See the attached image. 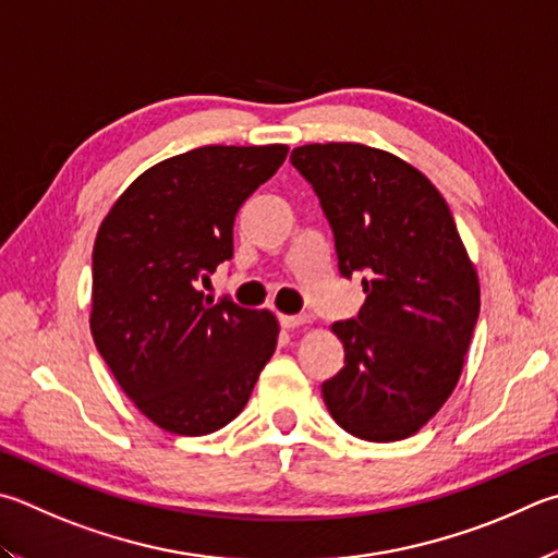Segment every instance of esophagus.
<instances>
[{
	"mask_svg": "<svg viewBox=\"0 0 558 558\" xmlns=\"http://www.w3.org/2000/svg\"><path fill=\"white\" fill-rule=\"evenodd\" d=\"M280 324L286 329H298V327H305V324H310V317L307 314H280Z\"/></svg>",
	"mask_w": 558,
	"mask_h": 558,
	"instance_id": "34e87169",
	"label": "esophagus"
}]
</instances>
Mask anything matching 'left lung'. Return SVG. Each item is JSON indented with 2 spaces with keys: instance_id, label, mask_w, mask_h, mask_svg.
Segmentation results:
<instances>
[{
  "instance_id": "8db88e82",
  "label": "left lung",
  "mask_w": 558,
  "mask_h": 558,
  "mask_svg": "<svg viewBox=\"0 0 558 558\" xmlns=\"http://www.w3.org/2000/svg\"><path fill=\"white\" fill-rule=\"evenodd\" d=\"M290 163L317 192L356 319L333 322L343 368L322 383L341 429L366 441L420 432L461 378L481 312L478 272L447 199L417 168L363 144H307Z\"/></svg>"
}]
</instances>
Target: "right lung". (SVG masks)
<instances>
[{"mask_svg":"<svg viewBox=\"0 0 558 558\" xmlns=\"http://www.w3.org/2000/svg\"><path fill=\"white\" fill-rule=\"evenodd\" d=\"M286 156L282 144L202 146L160 160L99 225L89 329L121 390L160 429L227 427L276 351V314L215 302L199 286L234 256L239 207Z\"/></svg>","mask_w":558,"mask_h":558,"instance_id":"right-lung-1","label":"right lung"}]
</instances>
